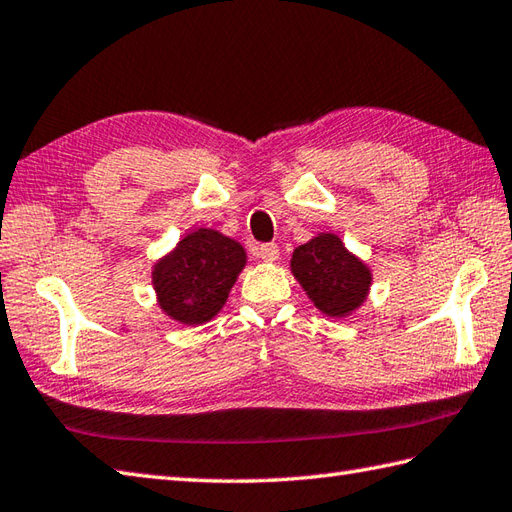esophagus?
<instances>
[{"label": "esophagus", "instance_id": "34e87169", "mask_svg": "<svg viewBox=\"0 0 512 512\" xmlns=\"http://www.w3.org/2000/svg\"><path fill=\"white\" fill-rule=\"evenodd\" d=\"M257 257H262L266 264H275L279 259V246L275 244H262L257 248Z\"/></svg>", "mask_w": 512, "mask_h": 512}]
</instances>
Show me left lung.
I'll list each match as a JSON object with an SVG mask.
<instances>
[{"label": "left lung", "mask_w": 512, "mask_h": 512, "mask_svg": "<svg viewBox=\"0 0 512 512\" xmlns=\"http://www.w3.org/2000/svg\"><path fill=\"white\" fill-rule=\"evenodd\" d=\"M290 273L312 306L325 317L345 319L363 306L372 290V268L347 250L336 233H317L295 248Z\"/></svg>", "instance_id": "left-lung-1"}]
</instances>
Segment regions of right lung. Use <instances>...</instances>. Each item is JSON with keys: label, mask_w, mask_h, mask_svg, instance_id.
<instances>
[{"label": "right lung", "mask_w": 512, "mask_h": 512, "mask_svg": "<svg viewBox=\"0 0 512 512\" xmlns=\"http://www.w3.org/2000/svg\"><path fill=\"white\" fill-rule=\"evenodd\" d=\"M246 266V250L215 228H195L151 266L160 310L182 325L209 323Z\"/></svg>", "instance_id": "add662e5"}]
</instances>
